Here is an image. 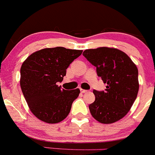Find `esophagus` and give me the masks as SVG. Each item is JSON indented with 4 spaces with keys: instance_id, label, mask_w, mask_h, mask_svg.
<instances>
[{
    "instance_id": "34e87169",
    "label": "esophagus",
    "mask_w": 155,
    "mask_h": 155,
    "mask_svg": "<svg viewBox=\"0 0 155 155\" xmlns=\"http://www.w3.org/2000/svg\"><path fill=\"white\" fill-rule=\"evenodd\" d=\"M80 91L82 93H86V92H88V90H85V89H82V88H80Z\"/></svg>"
}]
</instances>
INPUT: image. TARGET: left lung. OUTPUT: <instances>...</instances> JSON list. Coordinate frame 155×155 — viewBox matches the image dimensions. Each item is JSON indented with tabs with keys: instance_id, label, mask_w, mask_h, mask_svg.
<instances>
[{
	"instance_id": "1",
	"label": "left lung",
	"mask_w": 155,
	"mask_h": 155,
	"mask_svg": "<svg viewBox=\"0 0 155 155\" xmlns=\"http://www.w3.org/2000/svg\"><path fill=\"white\" fill-rule=\"evenodd\" d=\"M106 83L104 91L93 90L95 100L89 105L93 117L101 124H113L129 112L139 91L138 69L128 55L115 48L102 47L83 52Z\"/></svg>"
}]
</instances>
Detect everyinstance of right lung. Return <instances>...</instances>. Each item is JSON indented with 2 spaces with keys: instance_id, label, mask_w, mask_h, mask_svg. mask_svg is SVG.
Masks as SVG:
<instances>
[{
  "instance_id": "1",
  "label": "right lung",
  "mask_w": 155,
  "mask_h": 155,
  "mask_svg": "<svg viewBox=\"0 0 155 155\" xmlns=\"http://www.w3.org/2000/svg\"><path fill=\"white\" fill-rule=\"evenodd\" d=\"M82 53L63 47L45 48L31 54L22 64L20 86L32 114L48 124L67 117L79 88L62 89L57 85L66 76L70 64Z\"/></svg>"
}]
</instances>
